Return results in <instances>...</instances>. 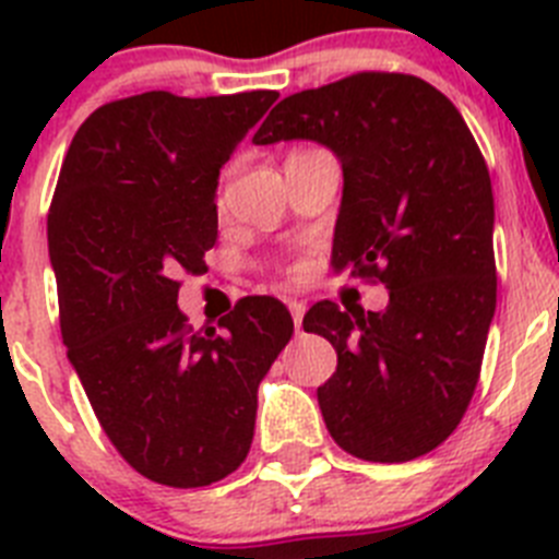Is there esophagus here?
Masks as SVG:
<instances>
[{
  "mask_svg": "<svg viewBox=\"0 0 559 559\" xmlns=\"http://www.w3.org/2000/svg\"><path fill=\"white\" fill-rule=\"evenodd\" d=\"M288 310H290V316H294L296 330H299V324H302V316H305V302H299V299H288Z\"/></svg>",
  "mask_w": 559,
  "mask_h": 559,
  "instance_id": "esophagus-1",
  "label": "esophagus"
}]
</instances>
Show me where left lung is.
Returning a JSON list of instances; mask_svg holds the SVG:
<instances>
[{
	"instance_id": "left-lung-1",
	"label": "left lung",
	"mask_w": 559,
	"mask_h": 559,
	"mask_svg": "<svg viewBox=\"0 0 559 559\" xmlns=\"http://www.w3.org/2000/svg\"><path fill=\"white\" fill-rule=\"evenodd\" d=\"M310 140L344 173L335 271L378 276L386 310L319 302L302 328L338 367L316 389L330 437L367 462H408L459 426L496 313L490 173L471 128L431 83L360 72L285 97L254 145Z\"/></svg>"
}]
</instances>
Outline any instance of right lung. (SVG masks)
<instances>
[{
    "label": "right lung",
    "mask_w": 559,
    "mask_h": 559,
    "mask_svg": "<svg viewBox=\"0 0 559 559\" xmlns=\"http://www.w3.org/2000/svg\"><path fill=\"white\" fill-rule=\"evenodd\" d=\"M276 97L145 92L106 103L78 128L49 206L69 364L114 448L167 487H206L240 467L257 386L294 333L271 296L237 302L221 333H195L176 283L204 269L221 167Z\"/></svg>",
    "instance_id": "1"
}]
</instances>
